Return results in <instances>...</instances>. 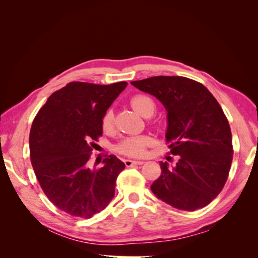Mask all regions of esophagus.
I'll use <instances>...</instances> for the list:
<instances>
[{
    "mask_svg": "<svg viewBox=\"0 0 258 258\" xmlns=\"http://www.w3.org/2000/svg\"><path fill=\"white\" fill-rule=\"evenodd\" d=\"M124 165H126V167H131V166H135V165H138V166H141L144 163V161H134V160H129V159H126L123 161Z\"/></svg>",
    "mask_w": 258,
    "mask_h": 258,
    "instance_id": "obj_1",
    "label": "esophagus"
}]
</instances>
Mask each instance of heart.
Instances as JSON below:
<instances>
[{"label":"heart","instance_id":"b5f03b06","mask_svg":"<svg viewBox=\"0 0 258 258\" xmlns=\"http://www.w3.org/2000/svg\"><path fill=\"white\" fill-rule=\"evenodd\" d=\"M130 104L135 108V111L145 117L153 115L156 110V104L153 98L143 95V93H139V95L132 97ZM101 127L104 131H111L114 128V111L112 108H108L102 116ZM151 144L152 139L147 136L129 137L117 144L116 151L121 155L128 156V157H141L145 154L146 148Z\"/></svg>","mask_w":258,"mask_h":258}]
</instances>
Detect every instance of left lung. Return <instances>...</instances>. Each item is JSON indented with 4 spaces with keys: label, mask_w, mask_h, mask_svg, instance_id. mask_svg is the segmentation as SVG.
<instances>
[{
    "label": "left lung",
    "mask_w": 258,
    "mask_h": 258,
    "mask_svg": "<svg viewBox=\"0 0 258 258\" xmlns=\"http://www.w3.org/2000/svg\"><path fill=\"white\" fill-rule=\"evenodd\" d=\"M155 96L168 111L166 143L177 155L174 168L160 162L151 189L178 210L195 211L217 197L232 161L231 130L220 103L204 85L184 76H154L131 82Z\"/></svg>",
    "instance_id": "obj_1"
}]
</instances>
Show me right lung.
<instances>
[{"label": "right lung", "instance_id": "1", "mask_svg": "<svg viewBox=\"0 0 258 258\" xmlns=\"http://www.w3.org/2000/svg\"><path fill=\"white\" fill-rule=\"evenodd\" d=\"M126 86L69 83L50 95L31 126L30 159L37 181L50 202L71 216L90 218L114 197L124 163L105 155L104 166L91 170L89 160L102 136V116Z\"/></svg>", "mask_w": 258, "mask_h": 258}]
</instances>
